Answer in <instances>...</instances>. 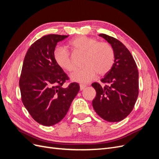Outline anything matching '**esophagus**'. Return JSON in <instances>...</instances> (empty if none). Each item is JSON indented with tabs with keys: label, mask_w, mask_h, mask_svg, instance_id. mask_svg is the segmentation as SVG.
<instances>
[{
	"label": "esophagus",
	"mask_w": 159,
	"mask_h": 159,
	"mask_svg": "<svg viewBox=\"0 0 159 159\" xmlns=\"http://www.w3.org/2000/svg\"><path fill=\"white\" fill-rule=\"evenodd\" d=\"M86 87H87V85H86L85 84H80V90H83Z\"/></svg>",
	"instance_id": "esophagus-1"
}]
</instances>
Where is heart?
<instances>
[{"mask_svg":"<svg viewBox=\"0 0 159 159\" xmlns=\"http://www.w3.org/2000/svg\"><path fill=\"white\" fill-rule=\"evenodd\" d=\"M69 47L73 51L84 52L83 68L75 71L70 78L72 81L81 84L90 82L98 73L107 74L111 70L115 61V52L109 43L98 42L95 38L85 36L74 38L69 42ZM54 57L61 68L68 71L75 70L69 52L64 48H57L54 52Z\"/></svg>","mask_w":159,"mask_h":159,"instance_id":"b5f03b06","label":"heart"}]
</instances>
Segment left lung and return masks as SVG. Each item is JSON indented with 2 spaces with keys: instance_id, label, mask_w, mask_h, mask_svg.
Returning a JSON list of instances; mask_svg holds the SVG:
<instances>
[{
  "instance_id": "8db88e82",
  "label": "left lung",
  "mask_w": 159,
  "mask_h": 159,
  "mask_svg": "<svg viewBox=\"0 0 159 159\" xmlns=\"http://www.w3.org/2000/svg\"><path fill=\"white\" fill-rule=\"evenodd\" d=\"M112 46L114 64L101 81L92 84L96 96L92 102L95 111L109 122H118L132 111L139 95V72L131 53L116 38L101 34L99 35Z\"/></svg>"
}]
</instances>
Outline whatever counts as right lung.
I'll return each mask as SVG.
<instances>
[{
  "label": "right lung",
  "mask_w": 159,
  "mask_h": 159,
  "mask_svg": "<svg viewBox=\"0 0 159 159\" xmlns=\"http://www.w3.org/2000/svg\"><path fill=\"white\" fill-rule=\"evenodd\" d=\"M69 35L49 34L31 45L24 60L19 81L22 103L36 122L44 126L59 123L68 113L80 85L71 83L56 64L54 52L57 43Z\"/></svg>",
  "instance_id": "add662e5"
}]
</instances>
